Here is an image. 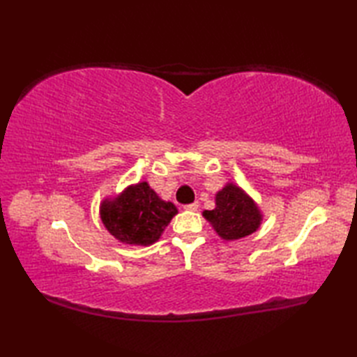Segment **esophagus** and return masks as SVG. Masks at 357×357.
<instances>
[{
	"label": "esophagus",
	"mask_w": 357,
	"mask_h": 357,
	"mask_svg": "<svg viewBox=\"0 0 357 357\" xmlns=\"http://www.w3.org/2000/svg\"><path fill=\"white\" fill-rule=\"evenodd\" d=\"M185 210H188V211H196L199 208V204L198 202H193V204H188V206H185L184 207Z\"/></svg>",
	"instance_id": "1"
}]
</instances>
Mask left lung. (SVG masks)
<instances>
[{"instance_id": "8db88e82", "label": "left lung", "mask_w": 357, "mask_h": 357, "mask_svg": "<svg viewBox=\"0 0 357 357\" xmlns=\"http://www.w3.org/2000/svg\"><path fill=\"white\" fill-rule=\"evenodd\" d=\"M216 207L202 216L224 241H236L255 233L262 224V211L244 188L227 183L215 196Z\"/></svg>"}]
</instances>
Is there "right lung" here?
I'll list each match as a JSON object with an SVG mask.
<instances>
[{
  "label": "right lung",
  "mask_w": 357,
  "mask_h": 357,
  "mask_svg": "<svg viewBox=\"0 0 357 357\" xmlns=\"http://www.w3.org/2000/svg\"><path fill=\"white\" fill-rule=\"evenodd\" d=\"M178 208L164 201L147 181L132 184L113 198L102 199L100 216L113 238L128 245H151L159 241Z\"/></svg>",
  "instance_id": "add662e5"
}]
</instances>
